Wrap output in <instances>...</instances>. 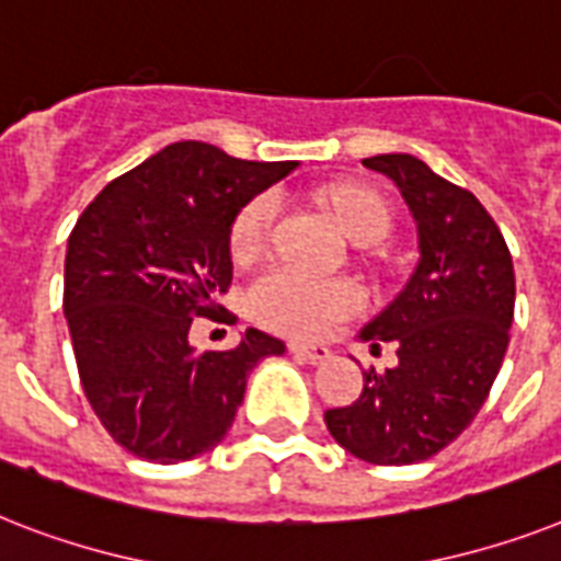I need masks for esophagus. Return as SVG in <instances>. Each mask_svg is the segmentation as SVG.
<instances>
[{
  "label": "esophagus",
  "instance_id": "obj_1",
  "mask_svg": "<svg viewBox=\"0 0 561 561\" xmlns=\"http://www.w3.org/2000/svg\"><path fill=\"white\" fill-rule=\"evenodd\" d=\"M290 354L299 359H308V363H325V359L334 357V352L328 345H313V343H290Z\"/></svg>",
  "mask_w": 561,
  "mask_h": 561
}]
</instances>
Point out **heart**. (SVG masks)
Listing matches in <instances>:
<instances>
[{"label": "heart", "instance_id": "heart-1", "mask_svg": "<svg viewBox=\"0 0 561 561\" xmlns=\"http://www.w3.org/2000/svg\"><path fill=\"white\" fill-rule=\"evenodd\" d=\"M328 207L343 233L359 244L375 248L391 233V207L383 195L366 186L328 190ZM279 195L262 193L241 207L230 233V253L248 262L267 244L279 218ZM363 308V296L348 282L311 279L305 273L276 267L259 276L250 288V311L262 325L294 336H322L336 322L348 320Z\"/></svg>", "mask_w": 561, "mask_h": 561}]
</instances>
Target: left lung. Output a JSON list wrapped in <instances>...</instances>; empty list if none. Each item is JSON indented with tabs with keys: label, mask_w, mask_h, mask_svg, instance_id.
Listing matches in <instances>:
<instances>
[{
	"label": "left lung",
	"mask_w": 561,
	"mask_h": 561,
	"mask_svg": "<svg viewBox=\"0 0 561 561\" xmlns=\"http://www.w3.org/2000/svg\"><path fill=\"white\" fill-rule=\"evenodd\" d=\"M398 186L417 230V265L363 343H394L398 366L366 371L352 407L328 409L336 444L368 463H421L453 444L493 386L513 325L516 276L504 236L476 195L414 154L363 158Z\"/></svg>",
	"instance_id": "left-lung-1"
}]
</instances>
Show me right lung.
Wrapping results in <instances>:
<instances>
[{
  "label": "right lung",
  "instance_id": "obj_1",
  "mask_svg": "<svg viewBox=\"0 0 561 561\" xmlns=\"http://www.w3.org/2000/svg\"><path fill=\"white\" fill-rule=\"evenodd\" d=\"M178 140L115 178L83 209L66 250V311L91 409L126 453L178 463L216 449L248 375L285 354L248 328L230 352H195L190 325L230 288L241 207L296 170Z\"/></svg>",
  "mask_w": 561,
  "mask_h": 561
}]
</instances>
